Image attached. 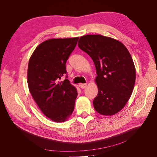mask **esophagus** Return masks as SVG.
<instances>
[{
    "label": "esophagus",
    "instance_id": "obj_1",
    "mask_svg": "<svg viewBox=\"0 0 157 157\" xmlns=\"http://www.w3.org/2000/svg\"><path fill=\"white\" fill-rule=\"evenodd\" d=\"M80 86L81 88H85L87 86V84H81L80 85Z\"/></svg>",
    "mask_w": 157,
    "mask_h": 157
}]
</instances>
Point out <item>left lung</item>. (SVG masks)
<instances>
[{"mask_svg": "<svg viewBox=\"0 0 157 157\" xmlns=\"http://www.w3.org/2000/svg\"><path fill=\"white\" fill-rule=\"evenodd\" d=\"M78 46L96 67L95 110L102 115H115L126 105L134 87L136 68L130 52L121 42L101 35L80 36Z\"/></svg>", "mask_w": 157, "mask_h": 157, "instance_id": "obj_1", "label": "left lung"}]
</instances>
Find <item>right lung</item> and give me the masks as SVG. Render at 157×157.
I'll return each mask as SVG.
<instances>
[{"label": "right lung", "instance_id": "obj_1", "mask_svg": "<svg viewBox=\"0 0 157 157\" xmlns=\"http://www.w3.org/2000/svg\"><path fill=\"white\" fill-rule=\"evenodd\" d=\"M78 37L51 39L42 42L29 61L27 84L29 91L44 115L62 122L72 114L77 90L68 79L59 80L67 73L65 63L77 44Z\"/></svg>", "mask_w": 157, "mask_h": 157}]
</instances>
